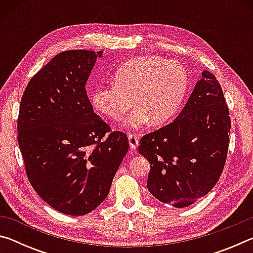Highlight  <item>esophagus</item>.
<instances>
[{"label":"esophagus","instance_id":"esophagus-1","mask_svg":"<svg viewBox=\"0 0 253 253\" xmlns=\"http://www.w3.org/2000/svg\"><path fill=\"white\" fill-rule=\"evenodd\" d=\"M128 142H129V146L131 149H136L137 146H138V143H139L138 136H137L136 134H129L128 135Z\"/></svg>","mask_w":253,"mask_h":253}]
</instances>
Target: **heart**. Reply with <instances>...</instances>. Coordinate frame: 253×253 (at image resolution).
Returning a JSON list of instances; mask_svg holds the SVG:
<instances>
[{
    "mask_svg": "<svg viewBox=\"0 0 253 253\" xmlns=\"http://www.w3.org/2000/svg\"><path fill=\"white\" fill-rule=\"evenodd\" d=\"M115 84L97 88L91 101L95 108L111 119H124L128 129H138L152 122L163 125L176 116L188 89V72L183 63L157 55L131 59L114 75Z\"/></svg>",
    "mask_w": 253,
    "mask_h": 253,
    "instance_id": "b5f03b06",
    "label": "heart"
}]
</instances>
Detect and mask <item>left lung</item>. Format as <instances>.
I'll return each mask as SVG.
<instances>
[{
  "label": "left lung",
  "mask_w": 253,
  "mask_h": 253,
  "mask_svg": "<svg viewBox=\"0 0 253 253\" xmlns=\"http://www.w3.org/2000/svg\"><path fill=\"white\" fill-rule=\"evenodd\" d=\"M229 114L219 81L203 71L178 116L140 139L138 152L151 164L147 188L153 196L185 208L212 190L228 155Z\"/></svg>",
  "instance_id": "1"
}]
</instances>
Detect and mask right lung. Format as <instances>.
<instances>
[{
  "label": "right lung",
  "mask_w": 253,
  "mask_h": 253,
  "mask_svg": "<svg viewBox=\"0 0 253 253\" xmlns=\"http://www.w3.org/2000/svg\"><path fill=\"white\" fill-rule=\"evenodd\" d=\"M101 55L57 54L29 81L20 102L18 143L27 176L42 200L69 215L100 205L129 146L125 132L111 131L93 113L85 91Z\"/></svg>",
  "instance_id": "right-lung-1"
}]
</instances>
